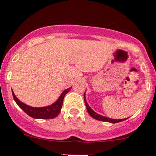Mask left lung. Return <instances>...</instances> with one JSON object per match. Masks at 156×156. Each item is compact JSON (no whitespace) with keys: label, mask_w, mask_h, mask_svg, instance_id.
I'll return each mask as SVG.
<instances>
[{"label":"left lung","mask_w":156,"mask_h":156,"mask_svg":"<svg viewBox=\"0 0 156 156\" xmlns=\"http://www.w3.org/2000/svg\"><path fill=\"white\" fill-rule=\"evenodd\" d=\"M84 102H85V105H86L87 108V111L88 114L91 116L92 117L94 118V119H97V120H100V121H104V122H111V123H117V122H122V121L126 120V119H111V118H108L106 117H104V116H101L100 114H97L95 111H93V110L91 109L90 107L88 105L87 102L86 101V97H85V93H84Z\"/></svg>","instance_id":"1"}]
</instances>
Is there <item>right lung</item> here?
Instances as JSON below:
<instances>
[{
	"label": "right lung",
	"instance_id": "1",
	"mask_svg": "<svg viewBox=\"0 0 156 156\" xmlns=\"http://www.w3.org/2000/svg\"><path fill=\"white\" fill-rule=\"evenodd\" d=\"M72 87H69V89L65 90L64 91H63V93H61L60 97L58 98V99L55 101V103H53L52 105L49 106H46V107H42V108H34V107H30V106L24 104V103L22 102L16 96V95L14 94L13 91L12 90V96L13 99H14L15 101L16 102V104L19 106L27 115H29L30 117L34 118V119H53V118L56 117L57 116H58V114H60V111H61L62 105H63V98H64L65 95L67 93L69 92Z\"/></svg>",
	"mask_w": 156,
	"mask_h": 156
}]
</instances>
